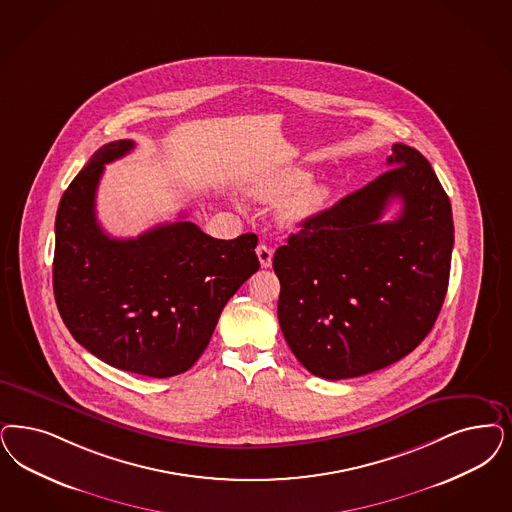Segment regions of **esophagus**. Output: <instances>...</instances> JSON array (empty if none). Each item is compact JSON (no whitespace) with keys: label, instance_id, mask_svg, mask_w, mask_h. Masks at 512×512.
Masks as SVG:
<instances>
[{"label":"esophagus","instance_id":"1","mask_svg":"<svg viewBox=\"0 0 512 512\" xmlns=\"http://www.w3.org/2000/svg\"><path fill=\"white\" fill-rule=\"evenodd\" d=\"M272 255H274V249L266 244H259L257 246V257H259V263L263 268H268L272 265Z\"/></svg>","mask_w":512,"mask_h":512}]
</instances>
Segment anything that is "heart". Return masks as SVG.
<instances>
[{"instance_id":"heart-1","label":"heart","mask_w":512,"mask_h":512,"mask_svg":"<svg viewBox=\"0 0 512 512\" xmlns=\"http://www.w3.org/2000/svg\"><path fill=\"white\" fill-rule=\"evenodd\" d=\"M310 172L300 168H289L274 176L265 177L249 187V193L263 202H278L292 196L283 206V217L291 223H300L323 210L331 191L321 183H310Z\"/></svg>"}]
</instances>
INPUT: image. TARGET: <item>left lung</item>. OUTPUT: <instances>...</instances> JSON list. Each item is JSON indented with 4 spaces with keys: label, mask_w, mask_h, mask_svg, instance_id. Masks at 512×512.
Segmentation results:
<instances>
[{
    "label": "left lung",
    "mask_w": 512,
    "mask_h": 512,
    "mask_svg": "<svg viewBox=\"0 0 512 512\" xmlns=\"http://www.w3.org/2000/svg\"><path fill=\"white\" fill-rule=\"evenodd\" d=\"M388 172L300 223L274 253L278 319L319 378L380 371L433 329L448 289L452 206L420 151L395 143ZM393 199L402 212L381 217Z\"/></svg>",
    "instance_id": "1"
}]
</instances>
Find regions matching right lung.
I'll return each mask as SVG.
<instances>
[{"mask_svg": "<svg viewBox=\"0 0 512 512\" xmlns=\"http://www.w3.org/2000/svg\"><path fill=\"white\" fill-rule=\"evenodd\" d=\"M134 141L100 147L62 194L56 213L53 287L71 336L121 371L170 378L210 344L225 304L259 270L257 236L217 240L191 221L107 236L94 200L104 164Z\"/></svg>", "mask_w": 512, "mask_h": 512, "instance_id": "right-lung-1", "label": "right lung"}]
</instances>
